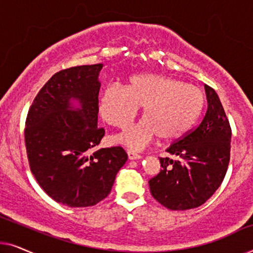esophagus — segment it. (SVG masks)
Here are the masks:
<instances>
[{"mask_svg": "<svg viewBox=\"0 0 253 253\" xmlns=\"http://www.w3.org/2000/svg\"><path fill=\"white\" fill-rule=\"evenodd\" d=\"M126 153H127V158H129L130 160H137V159L141 158V155L134 153V152H132V151H127Z\"/></svg>", "mask_w": 253, "mask_h": 253, "instance_id": "obj_1", "label": "esophagus"}]
</instances>
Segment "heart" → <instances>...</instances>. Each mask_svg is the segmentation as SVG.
<instances>
[{
  "mask_svg": "<svg viewBox=\"0 0 253 253\" xmlns=\"http://www.w3.org/2000/svg\"><path fill=\"white\" fill-rule=\"evenodd\" d=\"M204 106V93L197 86L157 74L134 75L127 86L108 85L100 99V114L114 126L126 127L139 107L144 119L115 136L117 143L141 150L155 137L171 140L184 134Z\"/></svg>",
  "mask_w": 253,
  "mask_h": 253,
  "instance_id": "1",
  "label": "heart"
}]
</instances>
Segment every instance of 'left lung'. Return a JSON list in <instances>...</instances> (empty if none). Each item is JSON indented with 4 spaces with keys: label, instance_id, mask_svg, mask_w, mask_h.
<instances>
[{
    "label": "left lung",
    "instance_id": "8db88e82",
    "mask_svg": "<svg viewBox=\"0 0 253 253\" xmlns=\"http://www.w3.org/2000/svg\"><path fill=\"white\" fill-rule=\"evenodd\" d=\"M205 92L202 121L166 150L176 159L159 158L161 170L148 181L153 198L171 211L203 205L222 183L229 165V121L215 91L205 85Z\"/></svg>",
    "mask_w": 253,
    "mask_h": 253
}]
</instances>
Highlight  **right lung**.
Wrapping results in <instances>:
<instances>
[{
	"instance_id": "right-lung-1",
	"label": "right lung",
	"mask_w": 253,
	"mask_h": 253,
	"mask_svg": "<svg viewBox=\"0 0 253 253\" xmlns=\"http://www.w3.org/2000/svg\"><path fill=\"white\" fill-rule=\"evenodd\" d=\"M102 63L58 71L40 89L26 117L30 169L41 189L62 205L93 206L109 195L126 164L123 147L94 150L105 136L98 127L99 72ZM81 107L74 110L70 100Z\"/></svg>"
}]
</instances>
